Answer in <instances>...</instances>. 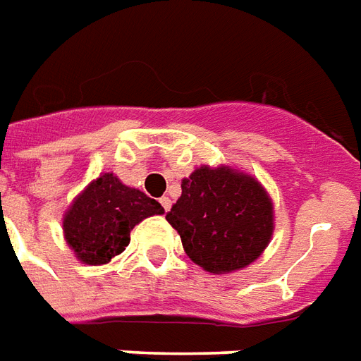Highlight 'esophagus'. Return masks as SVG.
<instances>
[{"label":"esophagus","mask_w":361,"mask_h":361,"mask_svg":"<svg viewBox=\"0 0 361 361\" xmlns=\"http://www.w3.org/2000/svg\"><path fill=\"white\" fill-rule=\"evenodd\" d=\"M159 202H160V207L164 208V212H168V210H170V207H172V201H170L168 197H160Z\"/></svg>","instance_id":"obj_1"}]
</instances>
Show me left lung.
Returning <instances> with one entry per match:
<instances>
[{
    "mask_svg": "<svg viewBox=\"0 0 361 361\" xmlns=\"http://www.w3.org/2000/svg\"><path fill=\"white\" fill-rule=\"evenodd\" d=\"M195 264L229 274L255 262L274 231V207L247 173L201 166L181 181V197L166 214Z\"/></svg>",
    "mask_w": 361,
    "mask_h": 361,
    "instance_id": "8db88e82",
    "label": "left lung"
}]
</instances>
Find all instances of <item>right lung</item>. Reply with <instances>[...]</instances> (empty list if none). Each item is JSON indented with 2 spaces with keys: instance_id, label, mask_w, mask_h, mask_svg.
Wrapping results in <instances>:
<instances>
[{
  "instance_id": "right-lung-1",
  "label": "right lung",
  "mask_w": 361,
  "mask_h": 361,
  "mask_svg": "<svg viewBox=\"0 0 361 361\" xmlns=\"http://www.w3.org/2000/svg\"><path fill=\"white\" fill-rule=\"evenodd\" d=\"M162 212L164 208L140 189L103 173L68 208L63 220L65 239L84 264H106L128 247L133 226Z\"/></svg>"
}]
</instances>
